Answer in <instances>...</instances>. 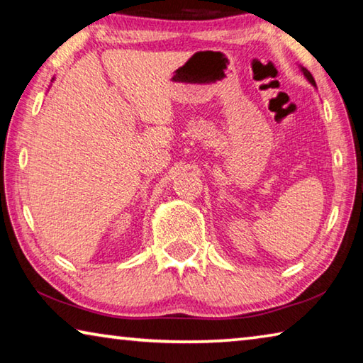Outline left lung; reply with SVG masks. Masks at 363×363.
<instances>
[{"label":"left lung","mask_w":363,"mask_h":363,"mask_svg":"<svg viewBox=\"0 0 363 363\" xmlns=\"http://www.w3.org/2000/svg\"><path fill=\"white\" fill-rule=\"evenodd\" d=\"M301 72L304 73V77H306L307 79H309V83H311V84H314V86H315V79H314V77L311 75V72H309V70H306L304 67H301Z\"/></svg>","instance_id":"8db88e82"}]
</instances>
